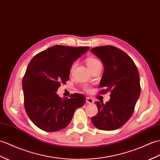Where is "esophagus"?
Here are the masks:
<instances>
[{
  "label": "esophagus",
  "instance_id": "esophagus-1",
  "mask_svg": "<svg viewBox=\"0 0 160 160\" xmlns=\"http://www.w3.org/2000/svg\"><path fill=\"white\" fill-rule=\"evenodd\" d=\"M86 102H87L88 103H94V100L92 99V98H86Z\"/></svg>",
  "mask_w": 160,
  "mask_h": 160
}]
</instances>
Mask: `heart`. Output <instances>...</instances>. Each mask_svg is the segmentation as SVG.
<instances>
[{
    "label": "heart",
    "instance_id": "obj_1",
    "mask_svg": "<svg viewBox=\"0 0 160 160\" xmlns=\"http://www.w3.org/2000/svg\"><path fill=\"white\" fill-rule=\"evenodd\" d=\"M87 64L88 68L90 70H91L92 68H95V67H97L98 65H102L101 62H100L98 58H94V57L87 58ZM76 65H77L76 62H74L72 63L71 68H70V71H71V72H73V70L74 69V68H76ZM83 88H84V90L86 91H88L89 90V87L88 86H84Z\"/></svg>",
    "mask_w": 160,
    "mask_h": 160
}]
</instances>
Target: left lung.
<instances>
[{
  "label": "left lung",
  "mask_w": 160,
  "mask_h": 160,
  "mask_svg": "<svg viewBox=\"0 0 160 160\" xmlns=\"http://www.w3.org/2000/svg\"><path fill=\"white\" fill-rule=\"evenodd\" d=\"M104 65L99 93L110 92L106 103L96 102L98 112L91 118L95 127L111 131L122 127L134 111L140 94V76L134 62L125 52L112 46L92 48Z\"/></svg>",
  "instance_id": "left-lung-1"
}]
</instances>
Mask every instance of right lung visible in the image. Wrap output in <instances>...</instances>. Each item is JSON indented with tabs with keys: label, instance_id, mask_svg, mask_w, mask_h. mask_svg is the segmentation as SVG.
I'll use <instances>...</instances> for the list:
<instances>
[{
	"label": "right lung",
	"instance_id": "1",
	"mask_svg": "<svg viewBox=\"0 0 160 160\" xmlns=\"http://www.w3.org/2000/svg\"><path fill=\"white\" fill-rule=\"evenodd\" d=\"M89 48L54 46L36 54L28 63L22 79L24 108L39 129L56 132L66 128L75 110L84 104L82 94L62 99L56 91L69 80L73 61Z\"/></svg>",
	"mask_w": 160,
	"mask_h": 160
}]
</instances>
